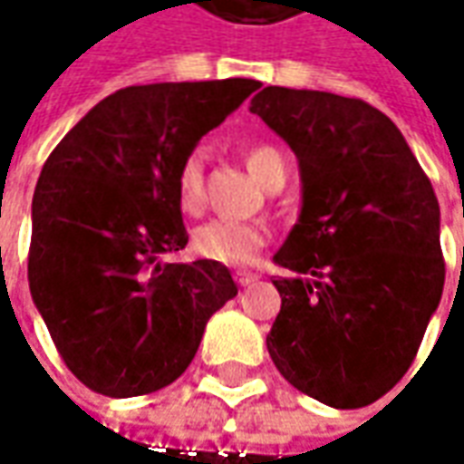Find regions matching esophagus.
Segmentation results:
<instances>
[{"instance_id":"esophagus-1","label":"esophagus","mask_w":464,"mask_h":464,"mask_svg":"<svg viewBox=\"0 0 464 464\" xmlns=\"http://www.w3.org/2000/svg\"><path fill=\"white\" fill-rule=\"evenodd\" d=\"M235 281L240 284V286H247V284H253V281H258V274H253V271H235Z\"/></svg>"}]
</instances>
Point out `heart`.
<instances>
[{"mask_svg":"<svg viewBox=\"0 0 464 464\" xmlns=\"http://www.w3.org/2000/svg\"><path fill=\"white\" fill-rule=\"evenodd\" d=\"M245 165L266 188L286 180V160L276 147L258 144L245 152ZM175 198L180 211L198 214L204 208V160L198 152H190L180 162L175 178ZM268 242V229L263 224L211 219L193 229L190 250L198 258L222 263V266H247L258 258Z\"/></svg>","mask_w":464,"mask_h":464,"instance_id":"heart-1","label":"heart"}]
</instances>
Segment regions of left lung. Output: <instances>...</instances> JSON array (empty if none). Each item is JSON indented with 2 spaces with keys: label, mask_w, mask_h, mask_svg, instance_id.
Instances as JSON below:
<instances>
[{
  "label": "left lung",
  "mask_w": 464,
  "mask_h": 464,
  "mask_svg": "<svg viewBox=\"0 0 464 464\" xmlns=\"http://www.w3.org/2000/svg\"><path fill=\"white\" fill-rule=\"evenodd\" d=\"M250 113L296 154L302 208L274 256L266 338L284 380L330 408L401 382L444 289L439 201L401 129L356 98L263 87Z\"/></svg>",
  "instance_id": "8db88e82"
}]
</instances>
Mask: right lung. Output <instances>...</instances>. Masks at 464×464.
<instances>
[{
	"mask_svg": "<svg viewBox=\"0 0 464 464\" xmlns=\"http://www.w3.org/2000/svg\"><path fill=\"white\" fill-rule=\"evenodd\" d=\"M258 87L235 77L118 90L45 160L33 193L30 295L72 374L100 395L175 382L208 317L237 295L222 263L162 256L188 245L180 162Z\"/></svg>",
	"mask_w": 464,
	"mask_h": 464,
	"instance_id": "right-lung-1",
	"label": "right lung"
}]
</instances>
